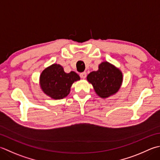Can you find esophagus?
Returning <instances> with one entry per match:
<instances>
[{"label": "esophagus", "mask_w": 160, "mask_h": 160, "mask_svg": "<svg viewBox=\"0 0 160 160\" xmlns=\"http://www.w3.org/2000/svg\"><path fill=\"white\" fill-rule=\"evenodd\" d=\"M80 76L81 78H83V79H84V78H85L86 76H87V73H86V72H82V73H81L80 74Z\"/></svg>", "instance_id": "esophagus-1"}]
</instances>
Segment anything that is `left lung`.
<instances>
[{"instance_id":"1","label":"left lung","mask_w":160,"mask_h":160,"mask_svg":"<svg viewBox=\"0 0 160 160\" xmlns=\"http://www.w3.org/2000/svg\"><path fill=\"white\" fill-rule=\"evenodd\" d=\"M87 79L93 85L97 95L106 98L119 90L123 82V74L114 65L103 62L98 66V70L91 72Z\"/></svg>"}]
</instances>
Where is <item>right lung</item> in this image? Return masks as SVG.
Masks as SVG:
<instances>
[{
	"mask_svg": "<svg viewBox=\"0 0 160 160\" xmlns=\"http://www.w3.org/2000/svg\"><path fill=\"white\" fill-rule=\"evenodd\" d=\"M80 79L76 72L67 73L61 65L53 64L41 73L39 83L44 93L52 99L58 100L69 94L72 84Z\"/></svg>",
	"mask_w": 160,
	"mask_h": 160,
	"instance_id": "right-lung-1",
	"label": "right lung"
}]
</instances>
